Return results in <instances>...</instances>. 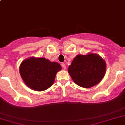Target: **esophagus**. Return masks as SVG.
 Masks as SVG:
<instances>
[{"label":"esophagus","mask_w":125,"mask_h":125,"mask_svg":"<svg viewBox=\"0 0 125 125\" xmlns=\"http://www.w3.org/2000/svg\"><path fill=\"white\" fill-rule=\"evenodd\" d=\"M62 67L63 68V69H66V65L64 63H62Z\"/></svg>","instance_id":"obj_1"}]
</instances>
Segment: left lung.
<instances>
[{"label": "left lung", "mask_w": 125, "mask_h": 125, "mask_svg": "<svg viewBox=\"0 0 125 125\" xmlns=\"http://www.w3.org/2000/svg\"><path fill=\"white\" fill-rule=\"evenodd\" d=\"M106 72V63L99 55L89 53L78 54L69 65L68 72L78 86L90 88L102 80Z\"/></svg>", "instance_id": "left-lung-1"}]
</instances>
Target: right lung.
Masks as SVG:
<instances>
[{"mask_svg": "<svg viewBox=\"0 0 125 125\" xmlns=\"http://www.w3.org/2000/svg\"><path fill=\"white\" fill-rule=\"evenodd\" d=\"M61 70L62 67L58 63L34 56L24 60L19 67L25 84L37 92L47 90L53 85L56 73Z\"/></svg>", "mask_w": 125, "mask_h": 125, "instance_id": "1", "label": "right lung"}]
</instances>
